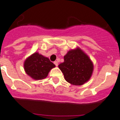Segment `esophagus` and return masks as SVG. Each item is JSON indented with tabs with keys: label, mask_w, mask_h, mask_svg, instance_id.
<instances>
[{
	"label": "esophagus",
	"mask_w": 120,
	"mask_h": 120,
	"mask_svg": "<svg viewBox=\"0 0 120 120\" xmlns=\"http://www.w3.org/2000/svg\"><path fill=\"white\" fill-rule=\"evenodd\" d=\"M54 64H55V66H58V62H57V61H55V62H54Z\"/></svg>",
	"instance_id": "obj_1"
}]
</instances>
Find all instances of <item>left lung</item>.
<instances>
[{"instance_id": "obj_1", "label": "left lung", "mask_w": 120, "mask_h": 120, "mask_svg": "<svg viewBox=\"0 0 120 120\" xmlns=\"http://www.w3.org/2000/svg\"><path fill=\"white\" fill-rule=\"evenodd\" d=\"M65 79L74 85H82L90 79L94 65L88 55L79 47L69 50L58 65Z\"/></svg>"}]
</instances>
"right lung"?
<instances>
[{
	"instance_id": "right-lung-1",
	"label": "right lung",
	"mask_w": 120,
	"mask_h": 120,
	"mask_svg": "<svg viewBox=\"0 0 120 120\" xmlns=\"http://www.w3.org/2000/svg\"><path fill=\"white\" fill-rule=\"evenodd\" d=\"M55 67L48 57L36 52L26 58L24 62L25 72L34 80L45 79L49 71Z\"/></svg>"
}]
</instances>
